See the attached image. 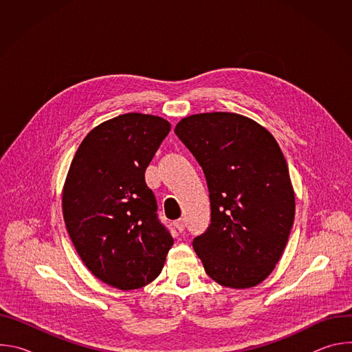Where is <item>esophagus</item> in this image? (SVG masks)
<instances>
[{"label":"esophagus","mask_w":352,"mask_h":352,"mask_svg":"<svg viewBox=\"0 0 352 352\" xmlns=\"http://www.w3.org/2000/svg\"><path fill=\"white\" fill-rule=\"evenodd\" d=\"M174 226H175V228H177L179 232H182V231L185 230V227H186V220H185L184 217H181V219H178V220L174 223Z\"/></svg>","instance_id":"obj_1"}]
</instances>
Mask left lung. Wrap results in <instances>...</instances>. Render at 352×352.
I'll list each match as a JSON object with an SVG mask.
<instances>
[{"label":"left lung","mask_w":352,"mask_h":352,"mask_svg":"<svg viewBox=\"0 0 352 352\" xmlns=\"http://www.w3.org/2000/svg\"><path fill=\"white\" fill-rule=\"evenodd\" d=\"M175 135L202 167L210 197L208 230L193 249L210 278L250 288L274 269L295 214L288 167L276 139L234 113L184 118Z\"/></svg>","instance_id":"1"}]
</instances>
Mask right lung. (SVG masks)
I'll return each mask as SVG.
<instances>
[{"label": "right lung", "mask_w": 352, "mask_h": 352, "mask_svg": "<svg viewBox=\"0 0 352 352\" xmlns=\"http://www.w3.org/2000/svg\"><path fill=\"white\" fill-rule=\"evenodd\" d=\"M170 129L147 114L109 120L87 133L67 175L63 212L76 252L98 280L120 289L153 281L174 243L144 181Z\"/></svg>", "instance_id": "obj_1"}]
</instances>
